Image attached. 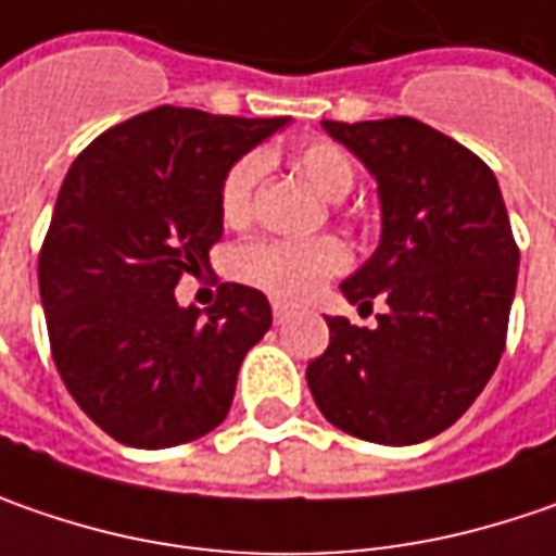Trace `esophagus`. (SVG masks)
Instances as JSON below:
<instances>
[{
	"instance_id": "obj_1",
	"label": "esophagus",
	"mask_w": 556,
	"mask_h": 556,
	"mask_svg": "<svg viewBox=\"0 0 556 556\" xmlns=\"http://www.w3.org/2000/svg\"><path fill=\"white\" fill-rule=\"evenodd\" d=\"M270 307H274V324H277V326L289 324V317L295 314V311H292V307H289L286 302H274Z\"/></svg>"
}]
</instances>
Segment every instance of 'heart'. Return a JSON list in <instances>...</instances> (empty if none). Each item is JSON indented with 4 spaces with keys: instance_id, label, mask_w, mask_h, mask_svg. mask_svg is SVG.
Instances as JSON below:
<instances>
[{
    "instance_id": "b5f03b06",
    "label": "heart",
    "mask_w": 556,
    "mask_h": 556,
    "mask_svg": "<svg viewBox=\"0 0 556 556\" xmlns=\"http://www.w3.org/2000/svg\"><path fill=\"white\" fill-rule=\"evenodd\" d=\"M292 164L326 199H342L349 195L354 186V161L351 155L329 142V139H314L304 142L292 152ZM264 170V157L257 152L239 155L220 177L217 189V207L220 217L239 227L252 217L254 211V189ZM349 267V249L332 239H307V242H282V239H267V242H249L232 254V270L236 277L261 286L274 292L279 299H307L311 292L320 289V282Z\"/></svg>"
}]
</instances>
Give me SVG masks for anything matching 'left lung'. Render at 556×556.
Instances as JSON below:
<instances>
[{
  "mask_svg": "<svg viewBox=\"0 0 556 556\" xmlns=\"http://www.w3.org/2000/svg\"><path fill=\"white\" fill-rule=\"evenodd\" d=\"M324 130L379 182L382 239L342 282L379 326L326 317L329 345L307 364L320 414L376 445H417L467 414L507 345L519 249L492 167L414 117Z\"/></svg>",
  "mask_w": 556,
  "mask_h": 556,
  "instance_id": "obj_1",
  "label": "left lung"
}]
</instances>
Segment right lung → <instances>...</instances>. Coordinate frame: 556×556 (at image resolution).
I'll use <instances>...</instances> for the list:
<instances>
[{
	"label": "right lung",
	"instance_id": "1",
	"mask_svg": "<svg viewBox=\"0 0 556 556\" xmlns=\"http://www.w3.org/2000/svg\"><path fill=\"white\" fill-rule=\"evenodd\" d=\"M286 124L161 105L96 136L71 164L39 249V299L61 382L114 442L174 447L230 414L270 304L224 282L202 314L174 289L224 236L227 167Z\"/></svg>",
	"mask_w": 556,
	"mask_h": 556
}]
</instances>
